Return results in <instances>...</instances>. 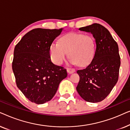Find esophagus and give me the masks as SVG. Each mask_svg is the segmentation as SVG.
I'll use <instances>...</instances> for the list:
<instances>
[{
    "label": "esophagus",
    "instance_id": "1",
    "mask_svg": "<svg viewBox=\"0 0 130 130\" xmlns=\"http://www.w3.org/2000/svg\"><path fill=\"white\" fill-rule=\"evenodd\" d=\"M67 71L69 74H72V73H74V72H75L76 70H75V69L73 68H67Z\"/></svg>",
    "mask_w": 130,
    "mask_h": 130
}]
</instances>
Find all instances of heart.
Returning a JSON list of instances; mask_svg holds the SVG:
<instances>
[{
    "label": "heart",
    "mask_w": 130,
    "mask_h": 130,
    "mask_svg": "<svg viewBox=\"0 0 130 130\" xmlns=\"http://www.w3.org/2000/svg\"><path fill=\"white\" fill-rule=\"evenodd\" d=\"M96 42L90 34L69 33L61 37L59 42H53L50 48L51 59L56 64H61L67 53L70 62L84 66L89 64L95 56Z\"/></svg>",
    "instance_id": "obj_1"
}]
</instances>
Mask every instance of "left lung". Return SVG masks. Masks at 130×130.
Wrapping results in <instances>:
<instances>
[{"label":"left lung","mask_w":130,"mask_h":130,"mask_svg":"<svg viewBox=\"0 0 130 130\" xmlns=\"http://www.w3.org/2000/svg\"><path fill=\"white\" fill-rule=\"evenodd\" d=\"M90 32L96 42L95 56L86 68L78 70L80 80L76 89L87 102L105 99L118 80L121 64L118 46L109 31L99 24L79 28Z\"/></svg>","instance_id":"1"}]
</instances>
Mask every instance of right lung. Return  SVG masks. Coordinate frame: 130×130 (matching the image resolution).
I'll use <instances>...</instances> for the list:
<instances>
[{
    "instance_id": "add662e5",
    "label": "right lung",
    "mask_w": 130,
    "mask_h": 130,
    "mask_svg": "<svg viewBox=\"0 0 130 130\" xmlns=\"http://www.w3.org/2000/svg\"><path fill=\"white\" fill-rule=\"evenodd\" d=\"M62 31L35 28L15 46L12 70L16 83L32 102L42 104L50 101L67 77L66 69L54 64L50 55L51 45Z\"/></svg>"
}]
</instances>
